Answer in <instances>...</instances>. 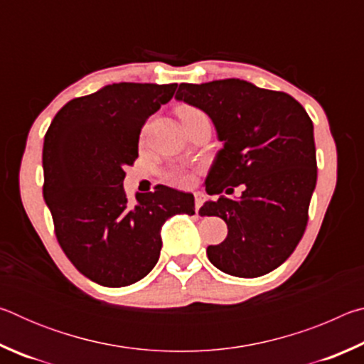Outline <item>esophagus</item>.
I'll return each instance as SVG.
<instances>
[{
	"label": "esophagus",
	"mask_w": 364,
	"mask_h": 364,
	"mask_svg": "<svg viewBox=\"0 0 364 364\" xmlns=\"http://www.w3.org/2000/svg\"><path fill=\"white\" fill-rule=\"evenodd\" d=\"M205 200V194L204 193H196L194 194V204H196V210L199 212V208L202 207V204H204Z\"/></svg>",
	"instance_id": "obj_1"
}]
</instances>
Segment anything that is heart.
Masks as SVG:
<instances>
[{
    "mask_svg": "<svg viewBox=\"0 0 364 364\" xmlns=\"http://www.w3.org/2000/svg\"><path fill=\"white\" fill-rule=\"evenodd\" d=\"M191 110H196V109H193V107H184V109L181 110V114L191 112ZM167 180H168L170 183L176 184V186H189V184L193 183V175H191L188 170L173 168V170H170L168 173H167Z\"/></svg>",
    "mask_w": 364,
    "mask_h": 364,
    "instance_id": "obj_1",
    "label": "heart"
}]
</instances>
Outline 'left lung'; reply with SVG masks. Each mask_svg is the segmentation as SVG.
Instances as JSON below:
<instances>
[{
    "label": "left lung",
    "instance_id": "obj_1",
    "mask_svg": "<svg viewBox=\"0 0 364 364\" xmlns=\"http://www.w3.org/2000/svg\"><path fill=\"white\" fill-rule=\"evenodd\" d=\"M175 97L204 110L223 141L207 193L244 186L241 199L221 196L200 208L228 225L225 241L207 247L208 260L237 278L269 273L291 257L308 223L318 175L311 119L291 95L239 78L181 83Z\"/></svg>",
    "mask_w": 364,
    "mask_h": 364
}]
</instances>
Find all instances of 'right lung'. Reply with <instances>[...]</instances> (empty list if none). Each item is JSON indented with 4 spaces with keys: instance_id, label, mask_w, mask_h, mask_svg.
<instances>
[{
    "instance_id": "1",
    "label": "right lung",
    "mask_w": 364,
    "mask_h": 364,
    "mask_svg": "<svg viewBox=\"0 0 364 364\" xmlns=\"http://www.w3.org/2000/svg\"><path fill=\"white\" fill-rule=\"evenodd\" d=\"M176 83H114L75 97L54 117L43 144V197L67 258L107 287L143 279L156 267L160 228L194 215V197L157 184L130 204L127 165L138 159L141 128L168 102Z\"/></svg>"
}]
</instances>
